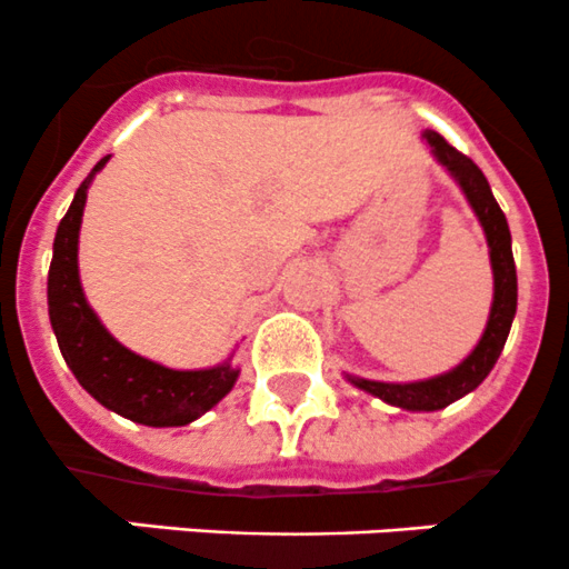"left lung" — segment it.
Returning <instances> with one entry per match:
<instances>
[{"instance_id":"8db88e82","label":"left lung","mask_w":569,"mask_h":569,"mask_svg":"<svg viewBox=\"0 0 569 569\" xmlns=\"http://www.w3.org/2000/svg\"><path fill=\"white\" fill-rule=\"evenodd\" d=\"M423 140L431 149V154H435V160L459 184L468 204L473 207L478 223H481L489 249V266H492V307H489L487 326H483V335L476 342L473 351L457 368L446 370V373L420 381H403V385H398V381H373L346 373V379L357 390L370 392V396L381 398L390 407L407 409V412H437V409H446L448 403L459 401L468 392H473L487 379L495 362H498L500 351L506 346V337H509L511 320H515L517 312V271L515 257H511V232L503 210L495 201L487 177H483L481 168L470 157L453 149L435 129H426Z\"/></svg>"}]
</instances>
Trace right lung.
<instances>
[{
    "instance_id": "obj_1",
    "label": "right lung",
    "mask_w": 569,
    "mask_h": 569,
    "mask_svg": "<svg viewBox=\"0 0 569 569\" xmlns=\"http://www.w3.org/2000/svg\"><path fill=\"white\" fill-rule=\"evenodd\" d=\"M107 160L110 154L101 157L86 182L77 188L74 201L54 234L47 282L52 331L71 373L101 407L132 420V423L154 426V429L188 426L210 412L223 396H229L240 368L232 365V357L212 368H166V365L121 346L91 309L80 282V257L77 254H80V227L88 188Z\"/></svg>"
}]
</instances>
